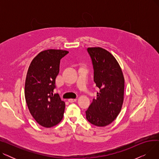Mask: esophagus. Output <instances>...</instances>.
<instances>
[{
    "mask_svg": "<svg viewBox=\"0 0 159 159\" xmlns=\"http://www.w3.org/2000/svg\"><path fill=\"white\" fill-rule=\"evenodd\" d=\"M76 101H77L76 98H70V99H68L69 102H76Z\"/></svg>",
    "mask_w": 159,
    "mask_h": 159,
    "instance_id": "1",
    "label": "esophagus"
}]
</instances>
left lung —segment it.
Listing matches in <instances>:
<instances>
[{
    "label": "left lung",
    "instance_id": "8db88e82",
    "mask_svg": "<svg viewBox=\"0 0 159 159\" xmlns=\"http://www.w3.org/2000/svg\"><path fill=\"white\" fill-rule=\"evenodd\" d=\"M92 61L94 82L100 89L97 98L86 111L87 120L95 126L111 124L119 114L124 101V78L115 58L100 47L88 48Z\"/></svg>",
    "mask_w": 159,
    "mask_h": 159
}]
</instances>
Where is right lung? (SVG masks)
<instances>
[{
  "mask_svg": "<svg viewBox=\"0 0 159 159\" xmlns=\"http://www.w3.org/2000/svg\"><path fill=\"white\" fill-rule=\"evenodd\" d=\"M68 53L61 49L44 50L33 58L29 66L25 98L33 117L45 128L55 126L63 118L65 102L53 90L61 59Z\"/></svg>",
  "mask_w": 159,
  "mask_h": 159,
  "instance_id": "add662e5",
  "label": "right lung"
}]
</instances>
